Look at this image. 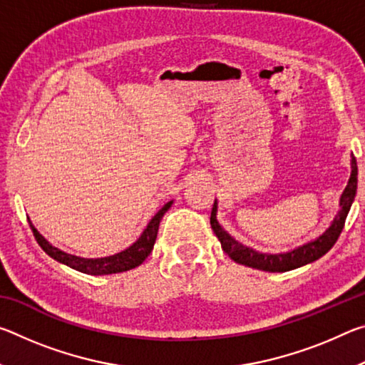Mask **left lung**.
Instances as JSON below:
<instances>
[{"label":"left lung","instance_id":"8db88e82","mask_svg":"<svg viewBox=\"0 0 365 365\" xmlns=\"http://www.w3.org/2000/svg\"><path fill=\"white\" fill-rule=\"evenodd\" d=\"M357 190V163L356 158L351 156V177L348 180V185L343 191L341 197H339V211L335 215V219L330 224V227L320 235L319 238L314 242H309L306 245L299 246L293 251L282 252V255H264V252H257L251 248H246L242 243H238L237 240H233L224 228L220 227L217 222V201H214L212 212H211V227L215 233V237L219 238L228 257L233 259L235 262L248 265L252 269L265 270V272H287L298 269L301 265H306L309 262L317 261L319 257H322L325 252L331 250V246L336 243V240L341 233L344 227L346 215H348L351 205H353L354 196Z\"/></svg>","mask_w":365,"mask_h":365}]
</instances>
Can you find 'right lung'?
<instances>
[{"label":"right lung","mask_w":365,"mask_h":365,"mask_svg":"<svg viewBox=\"0 0 365 365\" xmlns=\"http://www.w3.org/2000/svg\"><path fill=\"white\" fill-rule=\"evenodd\" d=\"M172 202L174 201L165 202V205L160 207L156 214H154V217L150 220V224L146 225L143 233L140 235V238L132 246H128L127 250H123L120 252H117V255L108 256V257L86 259V257L67 255V252L58 250L56 246L49 245L46 242V238L41 237L38 230H36V228L32 225V222H29V224H30V228H32L36 243H38L41 246V250L45 251L49 257H53L54 261H58L61 264L67 265V267L76 269L78 272H83V274H90V275L119 274V272H125V270L138 267V265L143 262L148 256H150V252L153 251L154 242H156L160 220H163L164 214L169 211Z\"/></svg>","instance_id":"obj_1"}]
</instances>
